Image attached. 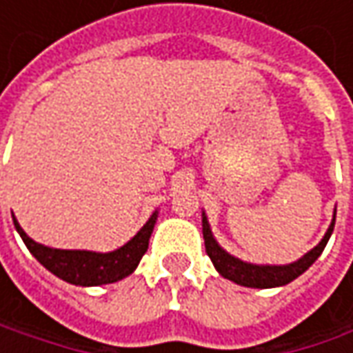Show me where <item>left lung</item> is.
Returning <instances> with one entry per match:
<instances>
[{
    "label": "left lung",
    "mask_w": 353,
    "mask_h": 353,
    "mask_svg": "<svg viewBox=\"0 0 353 353\" xmlns=\"http://www.w3.org/2000/svg\"><path fill=\"white\" fill-rule=\"evenodd\" d=\"M334 224H336V210H334L332 222L328 225L324 237L320 239L316 248L305 253L301 259L292 261L287 265H255L241 261L234 255H230L228 251L216 241V237L212 234V228L208 224L206 212H202V234H204V245H206V253L212 259V263L216 267V271L224 279H230L241 287H251V289H273V287H283L289 285L291 281L301 277L310 265L314 263L320 257V253L324 251L328 239L332 236Z\"/></svg>",
    "instance_id": "left-lung-1"
}]
</instances>
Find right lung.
<instances>
[{
  "instance_id": "1",
  "label": "right lung",
  "mask_w": 353,
  "mask_h": 353,
  "mask_svg": "<svg viewBox=\"0 0 353 353\" xmlns=\"http://www.w3.org/2000/svg\"><path fill=\"white\" fill-rule=\"evenodd\" d=\"M157 216H159V210L151 214V218L125 245L108 251V253L88 250H54L43 243H37L34 239L27 236L15 216H13V224L19 232L21 239L25 241L27 250L31 251L34 259L45 269H48L52 275L76 287H100V285L121 281L137 269L141 257L149 248V237L157 224Z\"/></svg>"
}]
</instances>
